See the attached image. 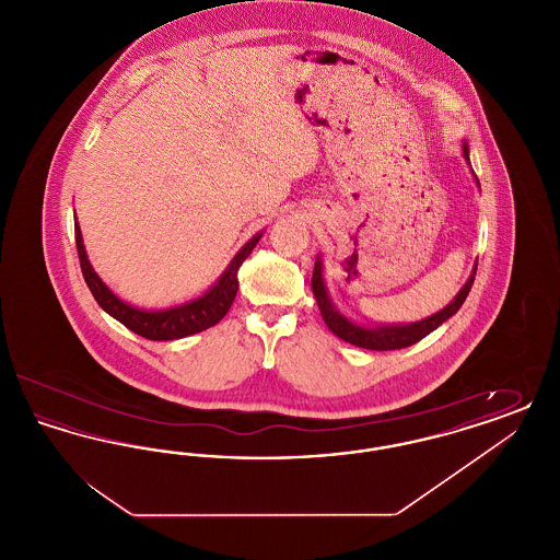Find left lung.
I'll return each mask as SVG.
<instances>
[{
	"label": "left lung",
	"mask_w": 560,
	"mask_h": 560,
	"mask_svg": "<svg viewBox=\"0 0 560 560\" xmlns=\"http://www.w3.org/2000/svg\"><path fill=\"white\" fill-rule=\"evenodd\" d=\"M464 155L468 160V147L466 144H464ZM475 275H477V267L472 268V275L466 281V285L459 290V293L441 313H436L428 319L411 323V325H373V327H370V325H361L357 320L345 317V313L334 304L331 293L327 290L320 258H317V262H315L313 292H315L317 304H319L320 317L340 340H345L348 345H354V347L368 348V350H397V348H407L420 342L422 338H427L430 331H434L441 323H445L452 315H455L459 311V306L464 304L472 283H475Z\"/></svg>",
	"instance_id": "left-lung-1"
}]
</instances>
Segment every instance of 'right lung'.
Wrapping results in <instances>:
<instances>
[{
  "label": "right lung",
  "mask_w": 560,
  "mask_h": 560,
  "mask_svg": "<svg viewBox=\"0 0 560 560\" xmlns=\"http://www.w3.org/2000/svg\"><path fill=\"white\" fill-rule=\"evenodd\" d=\"M258 240H260V235H256L254 240H249L243 245V249L235 256V260L224 270V275L218 279V283L213 285L210 292L203 293L201 298H197L188 304H183V306H176V308H170V311H160V313H149V311H140V308H133L130 304L121 302L98 279V275L92 270L90 262H88L83 241H81L80 226L75 222V243H78L81 272H83V279H85L90 292L94 295V300L101 304L103 311H107L110 317H115L119 323H124L128 329H132L133 334L142 336L147 340H158V342L178 340V338H185V336L199 334V331L215 325L229 313V308H231V304L237 295V288H240L237 272H240L241 265L245 262V258L256 247Z\"/></svg>",
  "instance_id": "add662e5"
}]
</instances>
